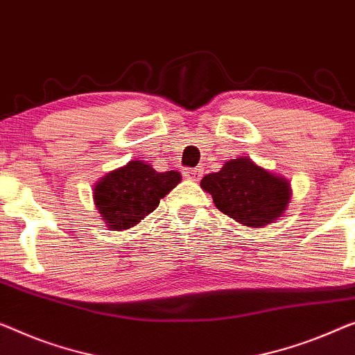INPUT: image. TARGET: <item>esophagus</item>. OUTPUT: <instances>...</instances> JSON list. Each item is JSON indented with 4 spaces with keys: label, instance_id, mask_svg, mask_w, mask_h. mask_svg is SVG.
<instances>
[{
    "label": "esophagus",
    "instance_id": "esophagus-1",
    "mask_svg": "<svg viewBox=\"0 0 355 355\" xmlns=\"http://www.w3.org/2000/svg\"><path fill=\"white\" fill-rule=\"evenodd\" d=\"M202 174H203V168H190V169H186L184 171V176H186L187 179H190V181H200L202 179Z\"/></svg>",
    "mask_w": 355,
    "mask_h": 355
}]
</instances>
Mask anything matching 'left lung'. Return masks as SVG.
<instances>
[{
    "mask_svg": "<svg viewBox=\"0 0 355 355\" xmlns=\"http://www.w3.org/2000/svg\"><path fill=\"white\" fill-rule=\"evenodd\" d=\"M200 186L211 193L220 213L248 227H264L282 218L291 197L285 178L258 166L248 157L225 162L218 173L207 174Z\"/></svg>",
    "mask_w": 355,
    "mask_h": 355,
    "instance_id": "left-lung-1",
    "label": "left lung"
}]
</instances>
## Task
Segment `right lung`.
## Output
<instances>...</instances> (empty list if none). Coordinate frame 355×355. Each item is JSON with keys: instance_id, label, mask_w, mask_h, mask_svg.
<instances>
[{"instance_id": "add662e5", "label": "right lung", "mask_w": 355, "mask_h": 355, "mask_svg": "<svg viewBox=\"0 0 355 355\" xmlns=\"http://www.w3.org/2000/svg\"><path fill=\"white\" fill-rule=\"evenodd\" d=\"M181 182L178 171L158 173L141 160L105 174L94 186V203L110 230L139 224Z\"/></svg>"}]
</instances>
